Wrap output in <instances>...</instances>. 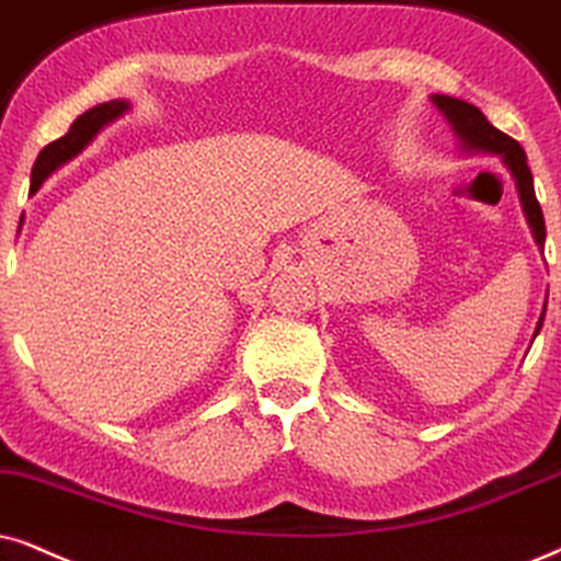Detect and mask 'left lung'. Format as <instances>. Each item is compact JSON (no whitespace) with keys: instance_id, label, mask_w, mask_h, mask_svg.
<instances>
[{"instance_id":"left-lung-1","label":"left lung","mask_w":561,"mask_h":561,"mask_svg":"<svg viewBox=\"0 0 561 561\" xmlns=\"http://www.w3.org/2000/svg\"><path fill=\"white\" fill-rule=\"evenodd\" d=\"M432 103H435L437 108L445 113V118L453 124V129H456L460 141H463V150L502 154V160H505V165L510 168V173H513V179L517 183V194H520L523 211H526L536 243L543 251V240H546L543 211H541V204H538V198H536L534 175H530V168H528V160H526V152H523V147L517 145L513 137H507V134L494 129V126L486 122V116L477 108V105L458 101V98H448V95H435L432 98ZM541 323H543V313H541V318H538L536 333L541 331Z\"/></svg>"}]
</instances>
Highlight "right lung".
<instances>
[{
  "mask_svg": "<svg viewBox=\"0 0 561 561\" xmlns=\"http://www.w3.org/2000/svg\"><path fill=\"white\" fill-rule=\"evenodd\" d=\"M126 111H129V103L126 101H108V103L95 105V108L84 111L82 116H77L75 124L69 126V131L64 134V137L51 141V145H46L44 150L38 152V160H35L33 173H31V194H35V191L44 186V181L54 173L56 168H61L64 162L77 158V154H80L84 147L95 139V134L101 131L105 124L116 122V118L124 116ZM20 225H23V219H20Z\"/></svg>",
  "mask_w": 561,
  "mask_h": 561,
  "instance_id": "1",
  "label": "right lung"
}]
</instances>
